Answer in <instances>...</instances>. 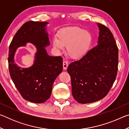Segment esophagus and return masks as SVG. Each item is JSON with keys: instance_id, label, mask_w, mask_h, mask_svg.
<instances>
[{"instance_id": "obj_1", "label": "esophagus", "mask_w": 129, "mask_h": 129, "mask_svg": "<svg viewBox=\"0 0 129 129\" xmlns=\"http://www.w3.org/2000/svg\"><path fill=\"white\" fill-rule=\"evenodd\" d=\"M68 66V62L67 61H63V68H64V70L67 69Z\"/></svg>"}]
</instances>
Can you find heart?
<instances>
[{
    "label": "heart",
    "mask_w": 129,
    "mask_h": 129,
    "mask_svg": "<svg viewBox=\"0 0 129 129\" xmlns=\"http://www.w3.org/2000/svg\"><path fill=\"white\" fill-rule=\"evenodd\" d=\"M92 37L86 30L78 27L65 28L54 35L52 39L54 48L58 51H62L67 46L68 55L74 58L84 55L90 47Z\"/></svg>",
    "instance_id": "b5f03b06"
}]
</instances>
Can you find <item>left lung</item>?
<instances>
[{
	"label": "left lung",
	"instance_id": "8db88e82",
	"mask_svg": "<svg viewBox=\"0 0 129 129\" xmlns=\"http://www.w3.org/2000/svg\"><path fill=\"white\" fill-rule=\"evenodd\" d=\"M97 45L81 58L69 65L72 92L76 101L88 104L104 98L116 78L118 49L113 34L105 26L97 23Z\"/></svg>",
	"mask_w": 129,
	"mask_h": 129
}]
</instances>
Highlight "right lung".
Segmentation results:
<instances>
[{"label":"right lung","instance_id":"obj_1","mask_svg":"<svg viewBox=\"0 0 129 129\" xmlns=\"http://www.w3.org/2000/svg\"><path fill=\"white\" fill-rule=\"evenodd\" d=\"M48 22L29 21L17 30L11 43L8 67L13 82L24 99L34 103H43L51 95L52 86L62 71V58L51 56L45 48L50 42L47 30ZM30 43L37 48L33 65L21 68L14 61L17 49Z\"/></svg>","mask_w":129,"mask_h":129}]
</instances>
